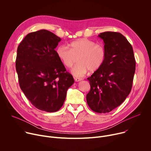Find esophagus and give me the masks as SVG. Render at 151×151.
<instances>
[{
  "label": "esophagus",
  "mask_w": 151,
  "mask_h": 151,
  "mask_svg": "<svg viewBox=\"0 0 151 151\" xmlns=\"http://www.w3.org/2000/svg\"><path fill=\"white\" fill-rule=\"evenodd\" d=\"M74 79H75V81L76 82H79V81H82V79H81V78H75Z\"/></svg>",
  "instance_id": "esophagus-1"
}]
</instances>
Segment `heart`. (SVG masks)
<instances>
[{"instance_id": "b5f03b06", "label": "heart", "mask_w": 151, "mask_h": 151, "mask_svg": "<svg viewBox=\"0 0 151 151\" xmlns=\"http://www.w3.org/2000/svg\"><path fill=\"white\" fill-rule=\"evenodd\" d=\"M56 54L67 68H71L78 62L72 69L76 77H82L88 70L96 72L102 66L106 58L104 48L96 44L91 40L82 38L78 39L70 44V49L61 45L57 48Z\"/></svg>"}]
</instances>
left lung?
I'll list each match as a JSON object with an SVG mask.
<instances>
[{
  "label": "left lung",
  "instance_id": "left-lung-1",
  "mask_svg": "<svg viewBox=\"0 0 151 151\" xmlns=\"http://www.w3.org/2000/svg\"><path fill=\"white\" fill-rule=\"evenodd\" d=\"M103 40L106 58L103 66L87 79L91 89L86 96L94 112L108 113L119 106L130 94L136 70L132 45L122 34L105 32Z\"/></svg>",
  "mask_w": 151,
  "mask_h": 151
}]
</instances>
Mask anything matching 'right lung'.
<instances>
[{
  "label": "right lung",
  "mask_w": 151,
  "mask_h": 151,
  "mask_svg": "<svg viewBox=\"0 0 151 151\" xmlns=\"http://www.w3.org/2000/svg\"><path fill=\"white\" fill-rule=\"evenodd\" d=\"M60 41V37L43 29L29 33L17 48L19 87L35 107L48 112L61 108L74 83L55 50Z\"/></svg>",
  "instance_id": "right-lung-1"
}]
</instances>
